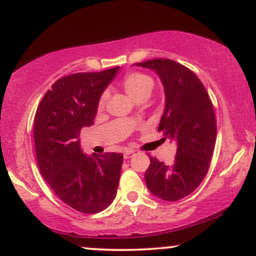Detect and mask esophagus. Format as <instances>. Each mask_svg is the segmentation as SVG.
<instances>
[{
    "label": "esophagus",
    "mask_w": 256,
    "mask_h": 256,
    "mask_svg": "<svg viewBox=\"0 0 256 256\" xmlns=\"http://www.w3.org/2000/svg\"><path fill=\"white\" fill-rule=\"evenodd\" d=\"M136 152H137V150H134V149H128V150H125V152H124V158H130L134 156Z\"/></svg>",
    "instance_id": "obj_1"
}]
</instances>
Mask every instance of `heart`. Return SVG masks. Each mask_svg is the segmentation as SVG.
<instances>
[{
  "label": "heart",
  "instance_id": "b5f03b06",
  "mask_svg": "<svg viewBox=\"0 0 256 256\" xmlns=\"http://www.w3.org/2000/svg\"><path fill=\"white\" fill-rule=\"evenodd\" d=\"M122 85H124V89L132 98L137 100L142 94H144L146 91L152 89V80L148 76L143 74V73H130L124 78L122 80ZM107 101V94H104L101 96L98 101V107L104 108Z\"/></svg>",
  "mask_w": 256,
  "mask_h": 256
}]
</instances>
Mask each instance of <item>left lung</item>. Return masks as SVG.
<instances>
[{"instance_id":"8db88e82","label":"left lung","mask_w":256,"mask_h":256,"mask_svg":"<svg viewBox=\"0 0 256 256\" xmlns=\"http://www.w3.org/2000/svg\"><path fill=\"white\" fill-rule=\"evenodd\" d=\"M136 66L152 70L165 89V110L158 131L176 140L172 165L150 158L146 184L152 195L178 201L201 184L210 165L216 140V124L207 90L192 70L170 58H154Z\"/></svg>"}]
</instances>
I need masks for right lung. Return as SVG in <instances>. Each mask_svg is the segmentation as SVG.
Instances as JSON below:
<instances>
[{
  "label": "right lung",
  "instance_id": "right-lung-1",
  "mask_svg": "<svg viewBox=\"0 0 256 256\" xmlns=\"http://www.w3.org/2000/svg\"><path fill=\"white\" fill-rule=\"evenodd\" d=\"M118 72L114 67L58 79L34 114L38 168L58 198L82 213L106 210L118 190L122 154L89 156L79 142L80 130L94 124L100 98Z\"/></svg>",
  "mask_w": 256,
  "mask_h": 256
}]
</instances>
